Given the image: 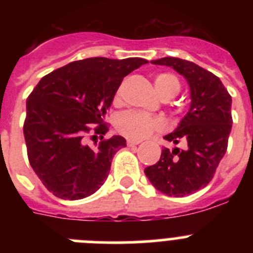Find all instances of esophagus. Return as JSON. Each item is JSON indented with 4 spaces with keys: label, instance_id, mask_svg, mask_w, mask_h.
<instances>
[{
    "label": "esophagus",
    "instance_id": "obj_1",
    "mask_svg": "<svg viewBox=\"0 0 253 253\" xmlns=\"http://www.w3.org/2000/svg\"><path fill=\"white\" fill-rule=\"evenodd\" d=\"M126 144H128L129 147H135V146H138V144H139V142H138V140L128 139V140H126Z\"/></svg>",
    "mask_w": 253,
    "mask_h": 253
}]
</instances>
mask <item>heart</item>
I'll use <instances>...</instances> for the list:
<instances>
[{"instance_id":"obj_1","label":"heart","mask_w":253,"mask_h":253,"mask_svg":"<svg viewBox=\"0 0 253 253\" xmlns=\"http://www.w3.org/2000/svg\"><path fill=\"white\" fill-rule=\"evenodd\" d=\"M154 84L163 99H171L180 91V81L173 73L161 72L154 77ZM120 92H116V99ZM115 126L119 133L129 139L140 140L149 137L156 131L165 129V120L160 116H153L138 110H126L116 116Z\"/></svg>"}]
</instances>
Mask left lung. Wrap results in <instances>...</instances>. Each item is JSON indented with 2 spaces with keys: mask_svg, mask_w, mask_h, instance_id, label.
Instances as JSON below:
<instances>
[{
  "mask_svg": "<svg viewBox=\"0 0 253 253\" xmlns=\"http://www.w3.org/2000/svg\"><path fill=\"white\" fill-rule=\"evenodd\" d=\"M184 76L191 91L189 113L178 128L165 137L186 143V149L163 148L157 163L144 172L154 187L169 196H186L207 186L224 157L232 129V97L222 81L189 60L166 57L152 60Z\"/></svg>",
  "mask_w": 253,
  "mask_h": 253,
  "instance_id": "1",
  "label": "left lung"
}]
</instances>
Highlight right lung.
<instances>
[{
	"instance_id": "obj_1",
	"label": "right lung",
	"mask_w": 253,
	"mask_h": 253,
	"mask_svg": "<svg viewBox=\"0 0 253 253\" xmlns=\"http://www.w3.org/2000/svg\"><path fill=\"white\" fill-rule=\"evenodd\" d=\"M146 63L143 58L76 60L44 76L31 91L24 122L26 152L50 193L77 200L101 186L114 154L125 147L120 135L105 139L104 115L125 76ZM97 135L99 146L90 149L84 139Z\"/></svg>"
}]
</instances>
